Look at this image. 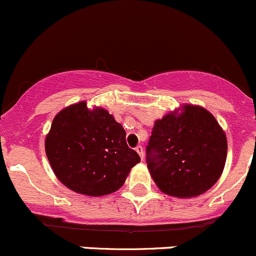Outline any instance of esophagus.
I'll return each instance as SVG.
<instances>
[{
  "instance_id": "obj_1",
  "label": "esophagus",
  "mask_w": 256,
  "mask_h": 256,
  "mask_svg": "<svg viewBox=\"0 0 256 256\" xmlns=\"http://www.w3.org/2000/svg\"><path fill=\"white\" fill-rule=\"evenodd\" d=\"M136 152L140 154V156L142 160H144V152H143V146H136Z\"/></svg>"
}]
</instances>
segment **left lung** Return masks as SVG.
I'll use <instances>...</instances> for the list:
<instances>
[{
  "mask_svg": "<svg viewBox=\"0 0 256 256\" xmlns=\"http://www.w3.org/2000/svg\"><path fill=\"white\" fill-rule=\"evenodd\" d=\"M228 140L204 108L185 104L183 112L156 120L146 146V165L158 189L176 198L210 190L224 170Z\"/></svg>",
  "mask_w": 256,
  "mask_h": 256,
  "instance_id": "1",
  "label": "left lung"
}]
</instances>
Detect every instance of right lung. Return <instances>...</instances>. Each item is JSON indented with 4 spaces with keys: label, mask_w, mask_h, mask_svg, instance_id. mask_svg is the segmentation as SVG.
Here are the masks:
<instances>
[{
    "label": "right lung",
    "mask_w": 256,
    "mask_h": 256,
    "mask_svg": "<svg viewBox=\"0 0 256 256\" xmlns=\"http://www.w3.org/2000/svg\"><path fill=\"white\" fill-rule=\"evenodd\" d=\"M126 132L104 108L86 102L55 116L46 138V152L58 180L88 196H104L122 186L140 155L126 143Z\"/></svg>",
    "instance_id": "right-lung-1"
}]
</instances>
